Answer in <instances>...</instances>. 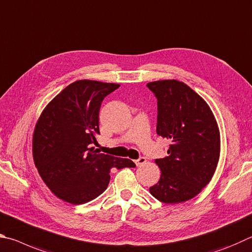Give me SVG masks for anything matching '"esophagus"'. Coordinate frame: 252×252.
<instances>
[{
  "label": "esophagus",
  "mask_w": 252,
  "mask_h": 252,
  "mask_svg": "<svg viewBox=\"0 0 252 252\" xmlns=\"http://www.w3.org/2000/svg\"><path fill=\"white\" fill-rule=\"evenodd\" d=\"M145 162H146V158H145V157H139L138 159L135 160L136 166H142V165L145 164Z\"/></svg>",
  "instance_id": "1"
}]
</instances>
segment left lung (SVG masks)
Instances as JSON below:
<instances>
[{
    "instance_id": "8db88e82",
    "label": "left lung",
    "mask_w": 252,
    "mask_h": 252,
    "mask_svg": "<svg viewBox=\"0 0 252 252\" xmlns=\"http://www.w3.org/2000/svg\"><path fill=\"white\" fill-rule=\"evenodd\" d=\"M157 98V134L169 139L168 156L156 159L161 176L149 188L165 204L187 201L201 191L217 167L219 129L201 97L175 79L147 84Z\"/></svg>"
}]
</instances>
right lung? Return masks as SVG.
Instances as JSON below:
<instances>
[{
  "mask_svg": "<svg viewBox=\"0 0 252 252\" xmlns=\"http://www.w3.org/2000/svg\"><path fill=\"white\" fill-rule=\"evenodd\" d=\"M119 84L74 82L44 109L33 138L35 166L55 196L82 205L103 193L112 168H134L129 159L98 154L93 147L99 134L101 101Z\"/></svg>",
  "mask_w": 252,
  "mask_h": 252,
  "instance_id": "right-lung-1",
  "label": "right lung"
}]
</instances>
